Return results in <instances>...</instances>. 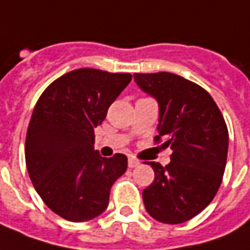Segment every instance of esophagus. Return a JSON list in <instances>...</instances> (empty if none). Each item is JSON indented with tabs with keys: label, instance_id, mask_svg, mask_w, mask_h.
I'll return each mask as SVG.
<instances>
[{
	"label": "esophagus",
	"instance_id": "obj_1",
	"mask_svg": "<svg viewBox=\"0 0 250 250\" xmlns=\"http://www.w3.org/2000/svg\"><path fill=\"white\" fill-rule=\"evenodd\" d=\"M139 165H140V162L137 161V159H135V158H129L128 159L129 168H135V167H137Z\"/></svg>",
	"mask_w": 250,
	"mask_h": 250
}]
</instances>
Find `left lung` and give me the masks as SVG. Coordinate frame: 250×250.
I'll return each mask as SVG.
<instances>
[{"label":"left lung","mask_w":250,"mask_h":250,"mask_svg":"<svg viewBox=\"0 0 250 250\" xmlns=\"http://www.w3.org/2000/svg\"><path fill=\"white\" fill-rule=\"evenodd\" d=\"M143 92L159 106L158 136L173 154L167 166L151 162L154 182L143 201L154 219L178 225L199 215L212 201L225 173L229 132L214 99L200 85L174 73H135Z\"/></svg>","instance_id":"left-lung-1"}]
</instances>
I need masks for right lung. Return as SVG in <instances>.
<instances>
[{"mask_svg":"<svg viewBox=\"0 0 250 250\" xmlns=\"http://www.w3.org/2000/svg\"><path fill=\"white\" fill-rule=\"evenodd\" d=\"M132 80L129 73L72 70L44 89L31 117L25 163L36 192L57 215L87 222L108 206L110 189L128 167V158H102L94 130Z\"/></svg>","mask_w":250,"mask_h":250,"instance_id":"add662e5","label":"right lung"}]
</instances>
